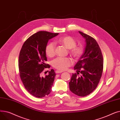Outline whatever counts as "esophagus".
Wrapping results in <instances>:
<instances>
[{
	"instance_id": "1",
	"label": "esophagus",
	"mask_w": 120,
	"mask_h": 120,
	"mask_svg": "<svg viewBox=\"0 0 120 120\" xmlns=\"http://www.w3.org/2000/svg\"><path fill=\"white\" fill-rule=\"evenodd\" d=\"M63 72V71H55V72H56V73H62Z\"/></svg>"
}]
</instances>
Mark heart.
I'll return each mask as SVG.
<instances>
[{"instance_id": "heart-1", "label": "heart", "mask_w": 120, "mask_h": 120, "mask_svg": "<svg viewBox=\"0 0 120 120\" xmlns=\"http://www.w3.org/2000/svg\"><path fill=\"white\" fill-rule=\"evenodd\" d=\"M58 42L64 45L67 49H71L70 53L75 58H79L83 52V47L81 46H76V42L72 37L70 36H65L60 37ZM55 44L54 42H49L46 46L45 52L49 57H52L55 54ZM73 64L71 59L67 57L56 58L52 62V66L59 71H64Z\"/></svg>"}]
</instances>
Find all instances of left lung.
Here are the masks:
<instances>
[{
	"mask_svg": "<svg viewBox=\"0 0 120 120\" xmlns=\"http://www.w3.org/2000/svg\"><path fill=\"white\" fill-rule=\"evenodd\" d=\"M85 39L83 54L74 67L77 73L72 74L69 82L70 90L81 97L89 95L99 83L103 70V58L96 41L90 35L79 31ZM81 74L78 77L77 75Z\"/></svg>",
	"mask_w": 120,
	"mask_h": 120,
	"instance_id": "1",
	"label": "left lung"
}]
</instances>
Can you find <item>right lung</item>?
Wrapping results in <instances>:
<instances>
[{
    "instance_id": "right-lung-1",
    "label": "right lung",
    "mask_w": 120,
    "mask_h": 120,
    "mask_svg": "<svg viewBox=\"0 0 120 120\" xmlns=\"http://www.w3.org/2000/svg\"><path fill=\"white\" fill-rule=\"evenodd\" d=\"M58 33L38 31L30 36L24 42L18 59L20 77L26 90L31 95L42 98L52 91L56 74L52 69L45 77L42 72L50 66L47 61L45 48L49 40Z\"/></svg>"
}]
</instances>
